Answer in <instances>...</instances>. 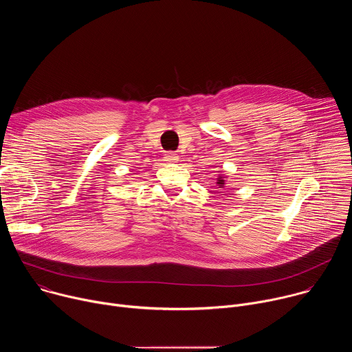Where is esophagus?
<instances>
[{
	"instance_id": "1",
	"label": "esophagus",
	"mask_w": 352,
	"mask_h": 352,
	"mask_svg": "<svg viewBox=\"0 0 352 352\" xmlns=\"http://www.w3.org/2000/svg\"><path fill=\"white\" fill-rule=\"evenodd\" d=\"M166 162H168V163H177L178 160H179V156L177 155V153H174V152H170V153H167L166 155Z\"/></svg>"
}]
</instances>
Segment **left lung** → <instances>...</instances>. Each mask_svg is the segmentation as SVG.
I'll return each mask as SVG.
<instances>
[{"label": "left lung", "instance_id": "8db88e82", "mask_svg": "<svg viewBox=\"0 0 352 352\" xmlns=\"http://www.w3.org/2000/svg\"><path fill=\"white\" fill-rule=\"evenodd\" d=\"M217 184H219V186H220V188H224V177H223V175H219V178H217Z\"/></svg>", "mask_w": 352, "mask_h": 352}]
</instances>
